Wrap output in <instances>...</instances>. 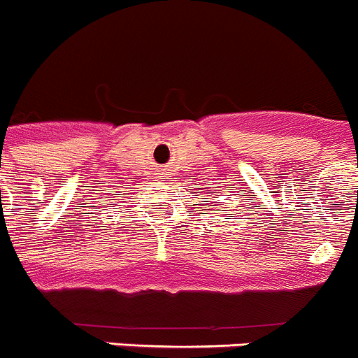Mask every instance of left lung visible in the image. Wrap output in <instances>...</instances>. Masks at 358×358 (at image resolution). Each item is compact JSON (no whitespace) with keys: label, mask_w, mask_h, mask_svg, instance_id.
<instances>
[{"label":"left lung","mask_w":358,"mask_h":358,"mask_svg":"<svg viewBox=\"0 0 358 358\" xmlns=\"http://www.w3.org/2000/svg\"><path fill=\"white\" fill-rule=\"evenodd\" d=\"M206 202H208V201H206Z\"/></svg>","instance_id":"1"}]
</instances>
